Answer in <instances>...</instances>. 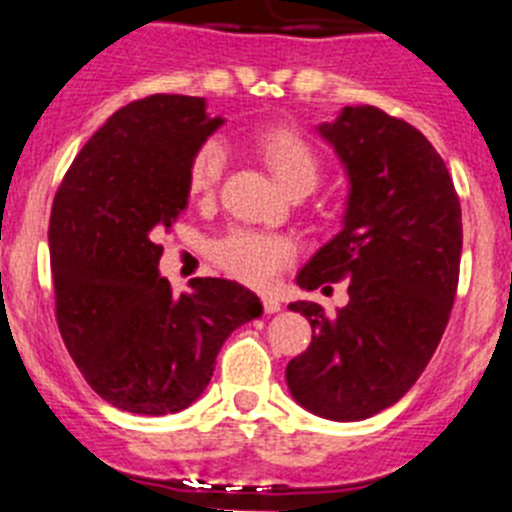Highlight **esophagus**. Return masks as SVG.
<instances>
[{
  "label": "esophagus",
  "instance_id": "esophagus-1",
  "mask_svg": "<svg viewBox=\"0 0 512 512\" xmlns=\"http://www.w3.org/2000/svg\"><path fill=\"white\" fill-rule=\"evenodd\" d=\"M261 302H264V312H269V315H274V312H279V310H282V302H279L277 297L266 295L264 300H261Z\"/></svg>",
  "mask_w": 512,
  "mask_h": 512
}]
</instances>
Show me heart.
<instances>
[{
  "mask_svg": "<svg viewBox=\"0 0 512 512\" xmlns=\"http://www.w3.org/2000/svg\"><path fill=\"white\" fill-rule=\"evenodd\" d=\"M253 148L264 158L284 192H312L320 179V156L307 138L287 128H266L253 135ZM225 169V151L215 140L202 143L189 161L187 189L197 200L212 197ZM212 259L230 277L253 287H266L292 259V243L256 230H230L212 248Z\"/></svg>",
  "mask_w": 512,
  "mask_h": 512,
  "instance_id": "1",
  "label": "heart"
}]
</instances>
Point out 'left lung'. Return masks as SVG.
I'll list each match as a JSON object with an SVG mask.
<instances>
[{
    "mask_svg": "<svg viewBox=\"0 0 512 512\" xmlns=\"http://www.w3.org/2000/svg\"><path fill=\"white\" fill-rule=\"evenodd\" d=\"M318 133L346 169L348 202L341 233L297 284H351L336 315L289 305L310 320L312 343L287 364V387L310 413L351 423L392 408L436 354L459 284L461 207L443 158L405 120L359 104Z\"/></svg>",
    "mask_w": 512,
    "mask_h": 512,
    "instance_id": "left-lung-1",
    "label": "left lung"
}]
</instances>
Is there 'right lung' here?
Returning <instances> with one entry per match:
<instances>
[{"label": "right lung", "mask_w": 512, "mask_h": 512, "mask_svg": "<svg viewBox=\"0 0 512 512\" xmlns=\"http://www.w3.org/2000/svg\"><path fill=\"white\" fill-rule=\"evenodd\" d=\"M202 97L153 94L117 110L63 176L51 210L56 320L71 359L102 400L169 415L210 384L238 325L264 312L230 279H194L174 297L158 274V235L187 210V171L223 125Z\"/></svg>", "instance_id": "right-lung-1"}]
</instances>
